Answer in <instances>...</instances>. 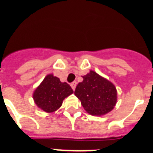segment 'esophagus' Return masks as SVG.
I'll return each mask as SVG.
<instances>
[{"instance_id":"esophagus-1","label":"esophagus","mask_w":153,"mask_h":153,"mask_svg":"<svg viewBox=\"0 0 153 153\" xmlns=\"http://www.w3.org/2000/svg\"><path fill=\"white\" fill-rule=\"evenodd\" d=\"M70 86H71V87H72L73 90H74L76 88V82H73V83L70 84Z\"/></svg>"}]
</instances>
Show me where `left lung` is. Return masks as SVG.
Wrapping results in <instances>:
<instances>
[{"label":"left lung","instance_id":"left-lung-1","mask_svg":"<svg viewBox=\"0 0 153 153\" xmlns=\"http://www.w3.org/2000/svg\"><path fill=\"white\" fill-rule=\"evenodd\" d=\"M74 94L89 114L101 117L113 110L117 102L115 85L93 70L83 76Z\"/></svg>","mask_w":153,"mask_h":153}]
</instances>
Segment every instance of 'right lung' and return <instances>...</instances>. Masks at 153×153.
I'll use <instances>...</instances> for the list:
<instances>
[{"instance_id":"right-lung-1","label":"right lung","mask_w":153,"mask_h":153,"mask_svg":"<svg viewBox=\"0 0 153 153\" xmlns=\"http://www.w3.org/2000/svg\"><path fill=\"white\" fill-rule=\"evenodd\" d=\"M73 93L70 85L50 74L33 91V99L37 107L51 113L56 111L62 106L63 100Z\"/></svg>"}]
</instances>
